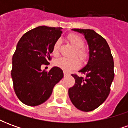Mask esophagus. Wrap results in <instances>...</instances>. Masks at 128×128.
<instances>
[{
  "mask_svg": "<svg viewBox=\"0 0 128 128\" xmlns=\"http://www.w3.org/2000/svg\"><path fill=\"white\" fill-rule=\"evenodd\" d=\"M64 77H67V76H68V75H69V74H68V73H67L66 72H64Z\"/></svg>",
  "mask_w": 128,
  "mask_h": 128,
  "instance_id": "obj_1",
  "label": "esophagus"
}]
</instances>
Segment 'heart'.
Instances as JSON below:
<instances>
[{
    "instance_id": "heart-1",
    "label": "heart",
    "mask_w": 128,
    "mask_h": 128,
    "mask_svg": "<svg viewBox=\"0 0 128 128\" xmlns=\"http://www.w3.org/2000/svg\"><path fill=\"white\" fill-rule=\"evenodd\" d=\"M68 40L73 47L75 48V50L72 53V56H76L82 61H84L86 60L88 55L85 50L82 48L84 46V42L80 37L75 34H70L68 37ZM60 46V40H58L53 46L52 53L54 56H58L59 55V50ZM54 64L56 66L60 68L64 71H70L72 69L78 68L80 66V61L76 58L67 59L64 58H60L57 59Z\"/></svg>"
}]
</instances>
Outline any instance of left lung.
Returning a JSON list of instances; mask_svg holds the SVG:
<instances>
[{
	"instance_id": "1",
	"label": "left lung",
	"mask_w": 128,
	"mask_h": 128,
	"mask_svg": "<svg viewBox=\"0 0 128 128\" xmlns=\"http://www.w3.org/2000/svg\"><path fill=\"white\" fill-rule=\"evenodd\" d=\"M83 34L89 48L88 62L79 72L85 78L72 75L75 80L68 90L70 99L79 110L90 112L99 107L110 94L114 78V60L106 40L92 29H72Z\"/></svg>"
}]
</instances>
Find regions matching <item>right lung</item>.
I'll return each mask as SVG.
<instances>
[{
	"label": "right lung",
	"instance_id": "right-lung-1",
	"mask_svg": "<svg viewBox=\"0 0 128 128\" xmlns=\"http://www.w3.org/2000/svg\"><path fill=\"white\" fill-rule=\"evenodd\" d=\"M61 27L40 26L24 34L16 46L12 58L14 88L25 105L36 106L50 96L54 86L64 78L63 70L54 66L48 71L41 69L48 65L54 43L60 38Z\"/></svg>",
	"mask_w": 128,
	"mask_h": 128
}]
</instances>
